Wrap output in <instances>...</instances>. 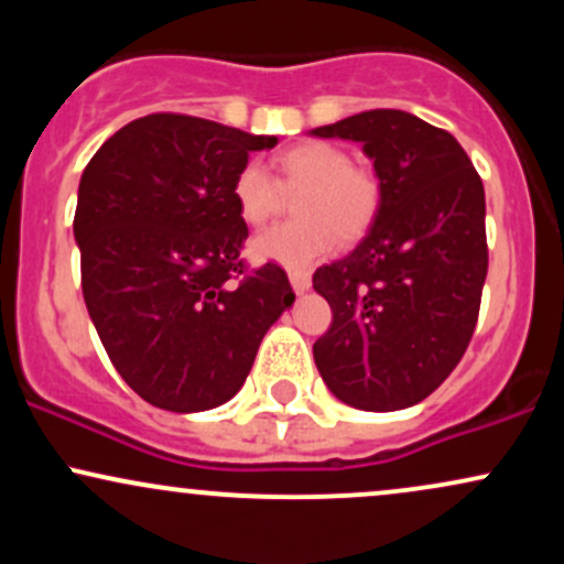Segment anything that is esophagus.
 Segmentation results:
<instances>
[{"instance_id":"1","label":"esophagus","mask_w":564,"mask_h":564,"mask_svg":"<svg viewBox=\"0 0 564 564\" xmlns=\"http://www.w3.org/2000/svg\"><path fill=\"white\" fill-rule=\"evenodd\" d=\"M289 281H291V289H294L296 294H304V291H310V286H313L310 273H304V270H289Z\"/></svg>"}]
</instances>
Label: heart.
<instances>
[{
    "instance_id": "obj_1",
    "label": "heart",
    "mask_w": 564,
    "mask_h": 564,
    "mask_svg": "<svg viewBox=\"0 0 564 564\" xmlns=\"http://www.w3.org/2000/svg\"><path fill=\"white\" fill-rule=\"evenodd\" d=\"M281 183L262 164H246L232 183L238 215L260 228L283 206V191L300 193L294 200L296 223L275 225L251 241V254L262 262L300 268L334 249L336 236L355 241L371 228L379 209V183L371 172L352 166L345 148L334 142H302L278 159Z\"/></svg>"
}]
</instances>
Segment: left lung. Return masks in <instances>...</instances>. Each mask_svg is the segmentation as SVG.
Returning a JSON list of instances; mask_svg holds the SVG:
<instances>
[{
	"instance_id": "1",
	"label": "left lung",
	"mask_w": 564,
	"mask_h": 564,
	"mask_svg": "<svg viewBox=\"0 0 564 564\" xmlns=\"http://www.w3.org/2000/svg\"><path fill=\"white\" fill-rule=\"evenodd\" d=\"M315 138L364 145L379 209L347 257L315 270L332 328L315 366L341 403L400 411L448 379L475 334L488 275L485 191L453 134L377 108L318 127Z\"/></svg>"
}]
</instances>
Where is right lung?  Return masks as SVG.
Listing matches in <instances>:
<instances>
[{
    "label": "right lung",
    "instance_id": "1",
    "mask_svg": "<svg viewBox=\"0 0 564 564\" xmlns=\"http://www.w3.org/2000/svg\"><path fill=\"white\" fill-rule=\"evenodd\" d=\"M275 138L183 113L129 121L79 183L74 238L87 313L121 379L151 405L209 411L243 387L294 304L273 262L243 273L232 183Z\"/></svg>",
    "mask_w": 564,
    "mask_h": 564
}]
</instances>
